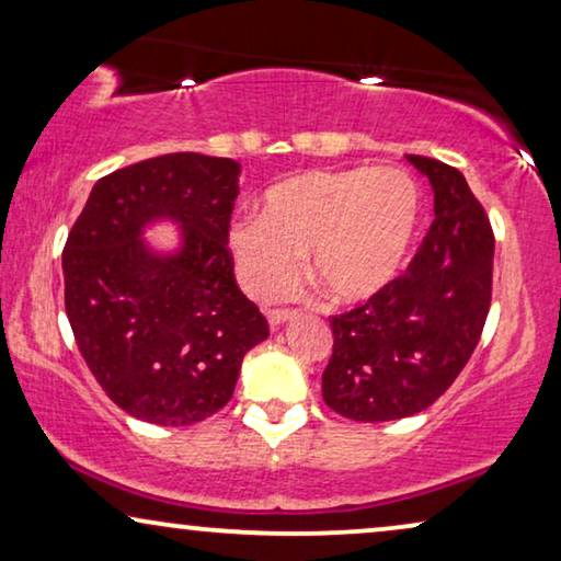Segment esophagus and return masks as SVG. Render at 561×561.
<instances>
[{
	"label": "esophagus",
	"instance_id": "1",
	"mask_svg": "<svg viewBox=\"0 0 561 561\" xmlns=\"http://www.w3.org/2000/svg\"><path fill=\"white\" fill-rule=\"evenodd\" d=\"M294 317H296V311H290V309H275V311L267 313V324H271L273 329H278L280 324H286V321H290Z\"/></svg>",
	"mask_w": 561,
	"mask_h": 561
}]
</instances>
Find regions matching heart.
<instances>
[{
  "mask_svg": "<svg viewBox=\"0 0 561 561\" xmlns=\"http://www.w3.org/2000/svg\"><path fill=\"white\" fill-rule=\"evenodd\" d=\"M421 194L401 168L309 171L275 183L260 217L229 227L237 280L255 301L288 298L309 275L334 301L373 298L401 271L419 225Z\"/></svg>",
  "mask_w": 561,
  "mask_h": 561,
  "instance_id": "heart-1",
  "label": "heart"
}]
</instances>
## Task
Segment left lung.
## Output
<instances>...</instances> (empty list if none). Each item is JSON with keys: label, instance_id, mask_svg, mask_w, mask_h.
Masks as SVG:
<instances>
[{"label": "left lung", "instance_id": "1", "mask_svg": "<svg viewBox=\"0 0 561 561\" xmlns=\"http://www.w3.org/2000/svg\"><path fill=\"white\" fill-rule=\"evenodd\" d=\"M432 183L434 221L416 257L380 294L332 317L321 396L344 419L393 421L424 411L478 347L493 294V227L465 175L405 156Z\"/></svg>", "mask_w": 561, "mask_h": 561}]
</instances>
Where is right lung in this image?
<instances>
[{
  "label": "right lung",
  "mask_w": 561,
  "mask_h": 561,
  "mask_svg": "<svg viewBox=\"0 0 561 561\" xmlns=\"http://www.w3.org/2000/svg\"><path fill=\"white\" fill-rule=\"evenodd\" d=\"M237 175V160L198 152L119 168L94 183L68 232V321L91 375L129 416L160 426L211 416L267 336L227 248ZM158 218L182 227L175 253L141 240Z\"/></svg>",
  "instance_id": "1"
}]
</instances>
